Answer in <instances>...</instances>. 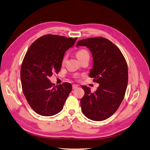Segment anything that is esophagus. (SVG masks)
Returning <instances> with one entry per match:
<instances>
[{"instance_id": "1", "label": "esophagus", "mask_w": 150, "mask_h": 150, "mask_svg": "<svg viewBox=\"0 0 150 150\" xmlns=\"http://www.w3.org/2000/svg\"><path fill=\"white\" fill-rule=\"evenodd\" d=\"M77 87H78V85H72V88H73V90H75V89H76V88H77Z\"/></svg>"}]
</instances>
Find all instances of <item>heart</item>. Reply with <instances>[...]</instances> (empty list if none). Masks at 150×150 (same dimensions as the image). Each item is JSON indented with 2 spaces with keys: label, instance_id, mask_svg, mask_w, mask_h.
I'll use <instances>...</instances> for the list:
<instances>
[{
  "label": "heart",
  "instance_id": "obj_1",
  "mask_svg": "<svg viewBox=\"0 0 150 150\" xmlns=\"http://www.w3.org/2000/svg\"><path fill=\"white\" fill-rule=\"evenodd\" d=\"M88 52L86 51V50H84V49H81V50H80L79 51L77 52L76 53V57L77 58H78L79 59H80V58H81L82 57H83L86 54H88ZM66 60V57L65 56L64 58H63V60H62V63L64 64Z\"/></svg>",
  "mask_w": 150,
  "mask_h": 150
}]
</instances>
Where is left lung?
<instances>
[{
    "label": "left lung",
    "mask_w": 150,
    "mask_h": 150,
    "mask_svg": "<svg viewBox=\"0 0 150 150\" xmlns=\"http://www.w3.org/2000/svg\"><path fill=\"white\" fill-rule=\"evenodd\" d=\"M86 46L93 56L89 76L99 84L95 92L81 86L85 91L80 99L82 112L92 120L107 119L117 110L128 83V68L120 49L108 39L99 37L79 41L76 47Z\"/></svg>",
    "instance_id": "1"
}]
</instances>
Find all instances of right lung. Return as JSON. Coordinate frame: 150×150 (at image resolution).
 <instances>
[{"mask_svg":"<svg viewBox=\"0 0 150 150\" xmlns=\"http://www.w3.org/2000/svg\"><path fill=\"white\" fill-rule=\"evenodd\" d=\"M76 38L47 35L38 38L26 52L20 70L23 93L35 111L42 116L57 114L72 90L69 83L54 86L49 79L58 74L65 52Z\"/></svg>","mask_w":150,"mask_h":150,"instance_id":"right-lung-1","label":"right lung"}]
</instances>
